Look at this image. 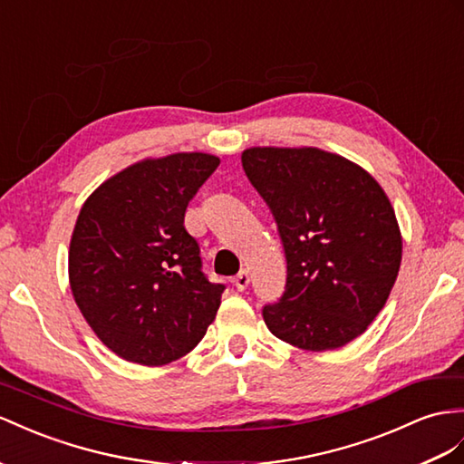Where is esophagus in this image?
<instances>
[{"label": "esophagus", "instance_id": "obj_1", "mask_svg": "<svg viewBox=\"0 0 464 464\" xmlns=\"http://www.w3.org/2000/svg\"><path fill=\"white\" fill-rule=\"evenodd\" d=\"M248 282H251V276H248V272L246 270H241L239 275H237L235 278H233V284H235V288L239 290V292H243V290H246V286H248Z\"/></svg>", "mask_w": 464, "mask_h": 464}]
</instances>
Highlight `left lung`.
I'll list each match as a JSON object with an SVG mask.
<instances>
[{"instance_id": "1", "label": "left lung", "mask_w": 464, "mask_h": 464, "mask_svg": "<svg viewBox=\"0 0 464 464\" xmlns=\"http://www.w3.org/2000/svg\"><path fill=\"white\" fill-rule=\"evenodd\" d=\"M241 162L286 253V290L263 310L270 334L314 353L347 345L384 307L401 263L400 225L382 186L315 147H251Z\"/></svg>"}]
</instances>
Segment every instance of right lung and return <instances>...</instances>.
Segmentation results:
<instances>
[{"label": "right lung", "instance_id": "add662e5", "mask_svg": "<svg viewBox=\"0 0 464 464\" xmlns=\"http://www.w3.org/2000/svg\"><path fill=\"white\" fill-rule=\"evenodd\" d=\"M219 166L208 152H174L127 166L84 201L68 251L70 290L105 347L162 366L204 339L223 284L201 272L184 213Z\"/></svg>", "mask_w": 464, "mask_h": 464}]
</instances>
